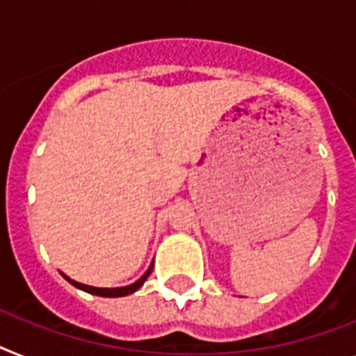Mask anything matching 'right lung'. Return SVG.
<instances>
[{
  "instance_id": "add662e5",
  "label": "right lung",
  "mask_w": 356,
  "mask_h": 356,
  "mask_svg": "<svg viewBox=\"0 0 356 356\" xmlns=\"http://www.w3.org/2000/svg\"><path fill=\"white\" fill-rule=\"evenodd\" d=\"M152 268H154V264L150 266V270L146 271V273L143 275L141 279L137 280L136 284H132V286H124V288H92V286L79 284V282H76V280L68 279L67 275H63V277H65V279H67L72 286H76V288L83 289V291H86V293L99 295V297H124V295H130V293H134V291H137V289H139V288H141L143 284H145V280L148 279V277H150Z\"/></svg>"
}]
</instances>
